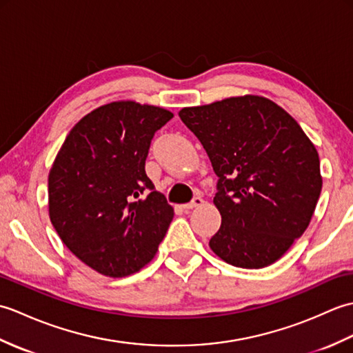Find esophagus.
<instances>
[{"label": "esophagus", "instance_id": "obj_1", "mask_svg": "<svg viewBox=\"0 0 353 353\" xmlns=\"http://www.w3.org/2000/svg\"><path fill=\"white\" fill-rule=\"evenodd\" d=\"M203 203H205V201H203V199H201V197H194V200L190 201V203L183 205V209H185V211H190V209L199 208V206H201Z\"/></svg>", "mask_w": 353, "mask_h": 353}]
</instances>
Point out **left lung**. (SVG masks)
Instances as JSON below:
<instances>
[{"instance_id":"obj_1","label":"left lung","mask_w":353,"mask_h":353,"mask_svg":"<svg viewBox=\"0 0 353 353\" xmlns=\"http://www.w3.org/2000/svg\"><path fill=\"white\" fill-rule=\"evenodd\" d=\"M219 176L221 226L211 250L230 265L264 268L310 226L323 179L316 147L279 104L229 97L179 110Z\"/></svg>"}]
</instances>
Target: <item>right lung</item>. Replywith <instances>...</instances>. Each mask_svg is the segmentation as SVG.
Masks as SVG:
<instances>
[{
	"label": "right lung",
	"instance_id": "add662e5",
	"mask_svg": "<svg viewBox=\"0 0 353 353\" xmlns=\"http://www.w3.org/2000/svg\"><path fill=\"white\" fill-rule=\"evenodd\" d=\"M172 112L133 100L94 109L72 127L48 174V214L62 243L109 277L154 258L174 216L145 174L150 142Z\"/></svg>",
	"mask_w": 353,
	"mask_h": 353
}]
</instances>
